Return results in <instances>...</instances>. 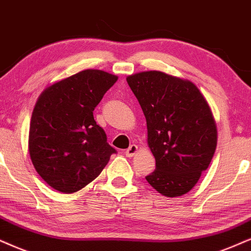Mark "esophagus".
I'll return each mask as SVG.
<instances>
[{
  "label": "esophagus",
  "mask_w": 251,
  "mask_h": 251,
  "mask_svg": "<svg viewBox=\"0 0 251 251\" xmlns=\"http://www.w3.org/2000/svg\"><path fill=\"white\" fill-rule=\"evenodd\" d=\"M136 151H138V147H136L135 145H131V146H129V147L125 151V155H126V156H127V157H132V156H134Z\"/></svg>",
  "instance_id": "34e87169"
}]
</instances>
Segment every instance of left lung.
<instances>
[{
    "instance_id": "obj_1",
    "label": "left lung",
    "mask_w": 251,
    "mask_h": 251,
    "mask_svg": "<svg viewBox=\"0 0 251 251\" xmlns=\"http://www.w3.org/2000/svg\"><path fill=\"white\" fill-rule=\"evenodd\" d=\"M126 80L144 111L156 162L146 179L163 196L185 195L210 166L217 147L210 106L192 82L164 73L144 72Z\"/></svg>"
}]
</instances>
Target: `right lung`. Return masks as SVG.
Wrapping results in <instances>:
<instances>
[{"label": "right lung", "mask_w": 251, "mask_h": 251, "mask_svg": "<svg viewBox=\"0 0 251 251\" xmlns=\"http://www.w3.org/2000/svg\"><path fill=\"white\" fill-rule=\"evenodd\" d=\"M117 78L87 69L50 85L38 98L31 117L28 151L37 173L53 189L78 191L117 153L93 113Z\"/></svg>", "instance_id": "add662e5"}]
</instances>
